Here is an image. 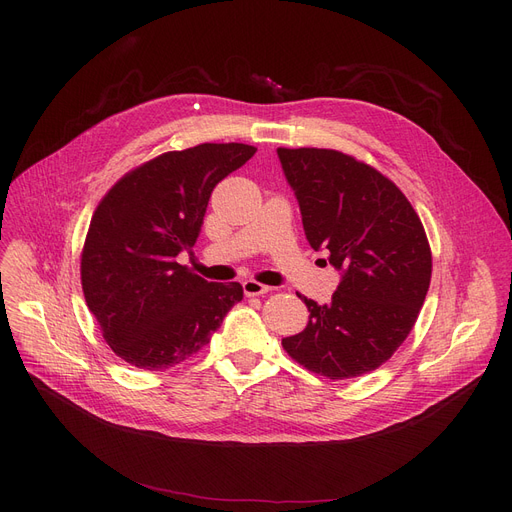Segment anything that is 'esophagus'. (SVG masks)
<instances>
[{
	"mask_svg": "<svg viewBox=\"0 0 512 512\" xmlns=\"http://www.w3.org/2000/svg\"><path fill=\"white\" fill-rule=\"evenodd\" d=\"M242 290H245L247 297H261V294H267L272 288L257 282V280H245L242 282Z\"/></svg>",
	"mask_w": 512,
	"mask_h": 512,
	"instance_id": "obj_1",
	"label": "esophagus"
}]
</instances>
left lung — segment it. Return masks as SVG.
<instances>
[{
    "instance_id": "left-lung-1",
    "label": "left lung",
    "mask_w": 512,
    "mask_h": 512,
    "mask_svg": "<svg viewBox=\"0 0 512 512\" xmlns=\"http://www.w3.org/2000/svg\"><path fill=\"white\" fill-rule=\"evenodd\" d=\"M278 155L309 245L342 270L330 305L299 294L309 324L282 346L328 380L357 378L384 365L415 326L432 280L425 228L400 188L353 155L317 147Z\"/></svg>"
}]
</instances>
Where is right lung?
<instances>
[{
  "label": "right lung",
  "instance_id": "right-lung-1",
  "mask_svg": "<svg viewBox=\"0 0 512 512\" xmlns=\"http://www.w3.org/2000/svg\"><path fill=\"white\" fill-rule=\"evenodd\" d=\"M255 151L245 143H203L161 153L126 172L99 201L80 253V284L122 361L166 371L207 346L242 301L238 282H207L176 255L195 245L215 184Z\"/></svg>",
  "mask_w": 512,
  "mask_h": 512
}]
</instances>
